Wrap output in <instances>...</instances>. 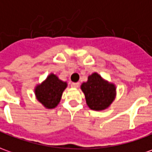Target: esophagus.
I'll use <instances>...</instances> for the list:
<instances>
[{"label": "esophagus", "instance_id": "34e87169", "mask_svg": "<svg viewBox=\"0 0 152 152\" xmlns=\"http://www.w3.org/2000/svg\"><path fill=\"white\" fill-rule=\"evenodd\" d=\"M79 86V83H71V87L72 88H78Z\"/></svg>", "mask_w": 152, "mask_h": 152}]
</instances>
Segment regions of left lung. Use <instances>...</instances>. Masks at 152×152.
<instances>
[{
    "mask_svg": "<svg viewBox=\"0 0 152 152\" xmlns=\"http://www.w3.org/2000/svg\"><path fill=\"white\" fill-rule=\"evenodd\" d=\"M88 106L92 110L100 111L107 108L115 98L116 88L113 83L104 81L99 74L88 76V81L81 85Z\"/></svg>",
    "mask_w": 152,
    "mask_h": 152,
    "instance_id": "obj_1",
    "label": "left lung"
}]
</instances>
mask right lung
<instances>
[{
  "instance_id": "add662e5",
  "label": "right lung",
  "mask_w": 152,
  "mask_h": 152,
  "mask_svg": "<svg viewBox=\"0 0 152 152\" xmlns=\"http://www.w3.org/2000/svg\"><path fill=\"white\" fill-rule=\"evenodd\" d=\"M67 83L59 80L54 74H50L46 80L35 88L36 98L47 108H54L61 99Z\"/></svg>"
}]
</instances>
